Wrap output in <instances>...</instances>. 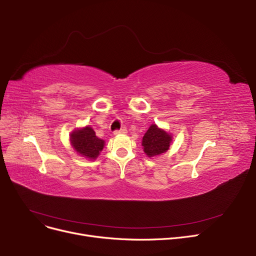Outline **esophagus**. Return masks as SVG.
I'll return each instance as SVG.
<instances>
[{
  "label": "esophagus",
  "instance_id": "obj_1",
  "mask_svg": "<svg viewBox=\"0 0 256 256\" xmlns=\"http://www.w3.org/2000/svg\"><path fill=\"white\" fill-rule=\"evenodd\" d=\"M126 132H128V130L126 128H121L119 130H115L114 132V135L115 136H117V135H126Z\"/></svg>",
  "mask_w": 256,
  "mask_h": 256
}]
</instances>
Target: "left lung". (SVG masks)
I'll return each instance as SVG.
<instances>
[{"instance_id": "obj_1", "label": "left lung", "mask_w": 256, "mask_h": 256, "mask_svg": "<svg viewBox=\"0 0 256 256\" xmlns=\"http://www.w3.org/2000/svg\"><path fill=\"white\" fill-rule=\"evenodd\" d=\"M172 135L156 124L147 130L142 139L143 150L147 156L154 158L165 154L171 145Z\"/></svg>"}]
</instances>
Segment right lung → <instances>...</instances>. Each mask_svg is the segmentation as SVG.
<instances>
[{"instance_id": "right-lung-1", "label": "right lung", "mask_w": 256, "mask_h": 256, "mask_svg": "<svg viewBox=\"0 0 256 256\" xmlns=\"http://www.w3.org/2000/svg\"><path fill=\"white\" fill-rule=\"evenodd\" d=\"M70 140L76 154L91 160H96L104 146V141L96 137V132L90 126L72 130Z\"/></svg>"}]
</instances>
